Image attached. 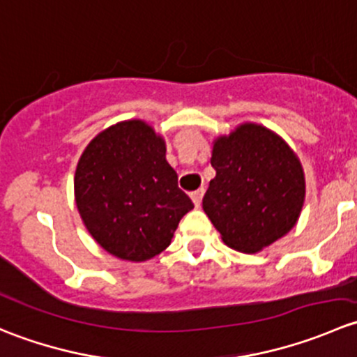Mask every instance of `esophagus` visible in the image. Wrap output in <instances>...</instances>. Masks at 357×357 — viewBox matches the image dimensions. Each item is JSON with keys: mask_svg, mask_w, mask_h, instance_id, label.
Here are the masks:
<instances>
[{"mask_svg": "<svg viewBox=\"0 0 357 357\" xmlns=\"http://www.w3.org/2000/svg\"><path fill=\"white\" fill-rule=\"evenodd\" d=\"M204 192H205V190L200 188V190H197V192L192 193V200H193V204L197 205V207H200L202 197H204Z\"/></svg>", "mask_w": 357, "mask_h": 357, "instance_id": "34e87169", "label": "esophagus"}]
</instances>
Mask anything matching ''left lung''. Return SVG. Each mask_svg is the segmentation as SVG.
I'll use <instances>...</instances> for the list:
<instances>
[{"label":"left lung","instance_id":"obj_1","mask_svg":"<svg viewBox=\"0 0 357 357\" xmlns=\"http://www.w3.org/2000/svg\"><path fill=\"white\" fill-rule=\"evenodd\" d=\"M215 178L202 207L228 247L262 250L297 225L305 199L301 160L283 138L245 122L212 146Z\"/></svg>","mask_w":357,"mask_h":357}]
</instances>
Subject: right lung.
<instances>
[{"instance_id":"add662e5","label":"right lung","mask_w":357,"mask_h":357,"mask_svg":"<svg viewBox=\"0 0 357 357\" xmlns=\"http://www.w3.org/2000/svg\"><path fill=\"white\" fill-rule=\"evenodd\" d=\"M75 205L89 235L119 259L142 262L171 245L192 200L178 188L165 142L139 119L110 126L77 162Z\"/></svg>"}]
</instances>
